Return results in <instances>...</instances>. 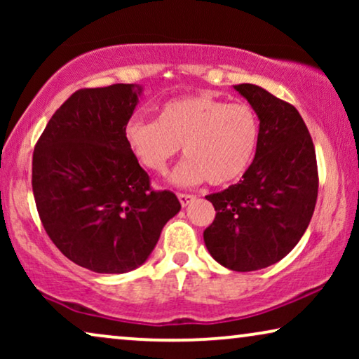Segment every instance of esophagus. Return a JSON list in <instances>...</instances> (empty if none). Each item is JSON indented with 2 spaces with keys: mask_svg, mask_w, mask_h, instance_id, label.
Here are the masks:
<instances>
[{
  "mask_svg": "<svg viewBox=\"0 0 359 359\" xmlns=\"http://www.w3.org/2000/svg\"><path fill=\"white\" fill-rule=\"evenodd\" d=\"M178 199H180V203H181V205H188L189 203H193V201L196 199V196L194 194H186V193H178Z\"/></svg>",
  "mask_w": 359,
  "mask_h": 359,
  "instance_id": "esophagus-1",
  "label": "esophagus"
}]
</instances>
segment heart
<instances>
[{"instance_id": "1", "label": "heart", "mask_w": 359, "mask_h": 359, "mask_svg": "<svg viewBox=\"0 0 359 359\" xmlns=\"http://www.w3.org/2000/svg\"><path fill=\"white\" fill-rule=\"evenodd\" d=\"M124 135L132 155L151 173L163 175L183 145L186 158L171 181L188 186L208 180L222 186L242 178L252 165L259 119L248 102H227L212 93H201L166 101L156 121L134 117Z\"/></svg>"}]
</instances>
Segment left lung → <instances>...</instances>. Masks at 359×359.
Here are the masks:
<instances>
[{"label": "left lung", "instance_id": "8db88e82", "mask_svg": "<svg viewBox=\"0 0 359 359\" xmlns=\"http://www.w3.org/2000/svg\"><path fill=\"white\" fill-rule=\"evenodd\" d=\"M257 111L259 142L237 184L205 196L215 209L204 242L233 271L278 263L306 232L318 193L316 149L296 107L250 83L235 85Z\"/></svg>", "mask_w": 359, "mask_h": 359}]
</instances>
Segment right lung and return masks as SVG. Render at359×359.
Here are the masks:
<instances>
[{"mask_svg": "<svg viewBox=\"0 0 359 359\" xmlns=\"http://www.w3.org/2000/svg\"><path fill=\"white\" fill-rule=\"evenodd\" d=\"M142 86L73 93L50 117L32 155V193L46 232L73 263L95 273L140 266L180 212L155 191L126 142Z\"/></svg>", "mask_w": 359, "mask_h": 359, "instance_id": "right-lung-1", "label": "right lung"}]
</instances>
